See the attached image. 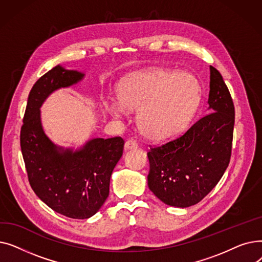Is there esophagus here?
I'll return each mask as SVG.
<instances>
[{
    "mask_svg": "<svg viewBox=\"0 0 262 262\" xmlns=\"http://www.w3.org/2000/svg\"><path fill=\"white\" fill-rule=\"evenodd\" d=\"M125 148L126 149H129V148H136L137 146H138V143H137V141L135 139H127L126 142H125Z\"/></svg>",
    "mask_w": 262,
    "mask_h": 262,
    "instance_id": "1",
    "label": "esophagus"
}]
</instances>
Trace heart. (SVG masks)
<instances>
[{
  "mask_svg": "<svg viewBox=\"0 0 262 262\" xmlns=\"http://www.w3.org/2000/svg\"><path fill=\"white\" fill-rule=\"evenodd\" d=\"M118 100L106 104L115 117L138 109L140 132L152 140H166L180 133L201 100V84L191 73L146 70L132 74L118 85Z\"/></svg>",
  "mask_w": 262,
  "mask_h": 262,
  "instance_id": "1",
  "label": "heart"
}]
</instances>
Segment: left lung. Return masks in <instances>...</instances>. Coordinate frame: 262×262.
<instances>
[{
	"instance_id": "obj_1",
	"label": "left lung",
	"mask_w": 262,
	"mask_h": 262,
	"mask_svg": "<svg viewBox=\"0 0 262 262\" xmlns=\"http://www.w3.org/2000/svg\"><path fill=\"white\" fill-rule=\"evenodd\" d=\"M209 114L180 137L147 152L149 190L164 204L189 207L221 180L231 156L235 106L225 81L210 66Z\"/></svg>"
}]
</instances>
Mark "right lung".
Masks as SVG:
<instances>
[{
  "instance_id": "add662e5",
  "label": "right lung",
  "mask_w": 262,
  "mask_h": 262,
  "mask_svg": "<svg viewBox=\"0 0 262 262\" xmlns=\"http://www.w3.org/2000/svg\"><path fill=\"white\" fill-rule=\"evenodd\" d=\"M84 76L56 66L33 86L20 133L29 182L36 195L51 209L71 219H88L109 195L110 176L123 154L121 137L92 139L79 150H61L46 136L40 106L48 95Z\"/></svg>"
}]
</instances>
